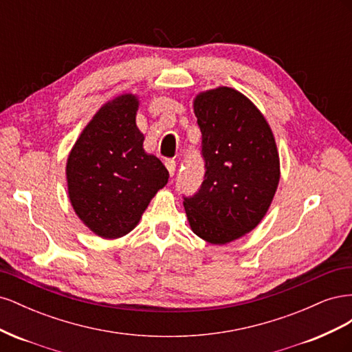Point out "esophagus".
<instances>
[{"mask_svg": "<svg viewBox=\"0 0 352 352\" xmlns=\"http://www.w3.org/2000/svg\"><path fill=\"white\" fill-rule=\"evenodd\" d=\"M166 167H167V170H168V175L173 176L175 172H176V162H175V160H167V162H166Z\"/></svg>", "mask_w": 352, "mask_h": 352, "instance_id": "obj_1", "label": "esophagus"}]
</instances>
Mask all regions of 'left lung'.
<instances>
[{
  "instance_id": "8db88e82",
  "label": "left lung",
  "mask_w": 352,
  "mask_h": 352,
  "mask_svg": "<svg viewBox=\"0 0 352 352\" xmlns=\"http://www.w3.org/2000/svg\"><path fill=\"white\" fill-rule=\"evenodd\" d=\"M194 113L206 175L184 207L197 236L225 245L257 228L267 212L280 179L278 146L263 113L236 89L199 92Z\"/></svg>"
}]
</instances>
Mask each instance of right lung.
<instances>
[{
	"mask_svg": "<svg viewBox=\"0 0 352 352\" xmlns=\"http://www.w3.org/2000/svg\"><path fill=\"white\" fill-rule=\"evenodd\" d=\"M140 98L117 95L94 114L74 142L66 163L70 204L95 235L117 239L140 223L168 172L144 150L136 126Z\"/></svg>",
	"mask_w": 352,
	"mask_h": 352,
	"instance_id": "1",
	"label": "right lung"
}]
</instances>
